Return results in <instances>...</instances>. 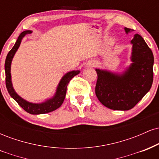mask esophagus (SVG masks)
I'll return each instance as SVG.
<instances>
[{"label": "esophagus", "instance_id": "obj_1", "mask_svg": "<svg viewBox=\"0 0 159 159\" xmlns=\"http://www.w3.org/2000/svg\"><path fill=\"white\" fill-rule=\"evenodd\" d=\"M96 65V62H92V63H91V66H94Z\"/></svg>", "mask_w": 159, "mask_h": 159}]
</instances>
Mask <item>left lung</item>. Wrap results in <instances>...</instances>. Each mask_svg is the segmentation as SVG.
Masks as SVG:
<instances>
[{"label": "left lung", "instance_id": "8db88e82", "mask_svg": "<svg viewBox=\"0 0 159 159\" xmlns=\"http://www.w3.org/2000/svg\"><path fill=\"white\" fill-rule=\"evenodd\" d=\"M125 32L132 29L125 27ZM132 63L121 75L96 69V95L99 102L112 110L128 111L134 107L149 92L153 81L154 57L141 36L132 41Z\"/></svg>", "mask_w": 159, "mask_h": 159}]
</instances>
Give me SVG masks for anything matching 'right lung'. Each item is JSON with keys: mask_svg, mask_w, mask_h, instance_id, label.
I'll use <instances>...</instances> for the list:
<instances>
[{"mask_svg": "<svg viewBox=\"0 0 159 159\" xmlns=\"http://www.w3.org/2000/svg\"><path fill=\"white\" fill-rule=\"evenodd\" d=\"M29 34H31L30 30H25L20 34L16 44L12 47V48L9 52L7 54L6 61H5V74H6V87L7 90H8L9 94L10 96L17 102V103L21 106L25 111L31 114H46V113L52 112V111L57 110L63 104L64 98L66 93L67 85L74 76L77 75L79 73L80 71H72L66 73L62 78L61 81H60L58 84L57 88V92L54 96L52 98L47 100L45 102L41 104H34L31 102L25 101L22 98H21L14 90L13 87L12 85V81H11V74H10V66L11 62H12V58H13L14 54L19 48L22 38L25 35Z\"/></svg>", "mask_w": 159, "mask_h": 159, "instance_id": "add662e5", "label": "right lung"}]
</instances>
